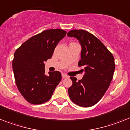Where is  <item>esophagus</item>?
I'll return each instance as SVG.
<instances>
[{
    "label": "esophagus",
    "mask_w": 130,
    "mask_h": 130,
    "mask_svg": "<svg viewBox=\"0 0 130 130\" xmlns=\"http://www.w3.org/2000/svg\"><path fill=\"white\" fill-rule=\"evenodd\" d=\"M62 77H63V78H68V76H67V75H66V74H64V73H63L62 74Z\"/></svg>",
    "instance_id": "obj_1"
}]
</instances>
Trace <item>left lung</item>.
<instances>
[{
	"label": "left lung",
	"mask_w": 130,
	"mask_h": 130,
	"mask_svg": "<svg viewBox=\"0 0 130 130\" xmlns=\"http://www.w3.org/2000/svg\"><path fill=\"white\" fill-rule=\"evenodd\" d=\"M67 36L74 37L81 45L78 67L84 72L83 78L71 77L73 85L68 89L71 100L82 107H90L102 99L113 78L115 70L112 53L92 34L83 30H73Z\"/></svg>",
	"instance_id": "obj_1"
}]
</instances>
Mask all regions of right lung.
I'll list each match as a JSON object with an SVG mask.
<instances>
[{
    "label": "right lung",
    "mask_w": 130,
    "mask_h": 130,
    "mask_svg": "<svg viewBox=\"0 0 130 130\" xmlns=\"http://www.w3.org/2000/svg\"><path fill=\"white\" fill-rule=\"evenodd\" d=\"M67 32L51 29L35 35L19 47L14 55L12 68L18 90L28 102H47L61 80L59 71L45 74L44 61L50 59L57 43Z\"/></svg>",
    "instance_id": "right-lung-1"
}]
</instances>
